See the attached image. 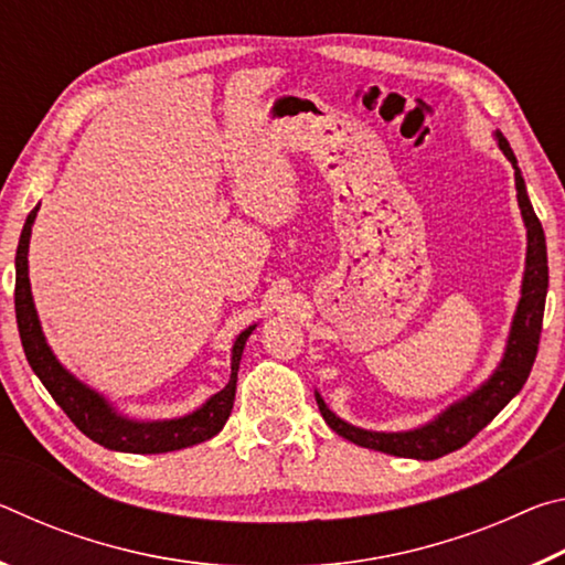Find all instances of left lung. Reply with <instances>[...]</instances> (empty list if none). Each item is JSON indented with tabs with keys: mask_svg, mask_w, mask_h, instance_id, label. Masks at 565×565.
<instances>
[{
	"mask_svg": "<svg viewBox=\"0 0 565 565\" xmlns=\"http://www.w3.org/2000/svg\"><path fill=\"white\" fill-rule=\"evenodd\" d=\"M499 147L515 169V191H519V206L523 214L525 228H529V254H525V274H523V289L521 301L515 309L509 347H505L501 366L495 374L486 381V384L463 401H458L451 408H446L441 416L431 424L414 428V431L401 434H379V431H363L341 420L337 414H331L323 404V398L317 394V404L323 420H327L331 431L347 438V441L374 448L381 454L401 456V458H418V461H434L458 448L466 446L471 438L491 424L499 416V411L509 404V401L523 388L525 379H529L535 353H539L541 329H543V309H546V291H548V256H546V236H543V226L535 216L533 206L525 194V184L519 167H515V157L511 145L505 141L501 131H495Z\"/></svg>",
	"mask_w": 565,
	"mask_h": 565,
	"instance_id": "left-lung-1",
	"label": "left lung"
}]
</instances>
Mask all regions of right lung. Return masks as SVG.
Listing matches in <instances>:
<instances>
[{
    "mask_svg": "<svg viewBox=\"0 0 565 565\" xmlns=\"http://www.w3.org/2000/svg\"><path fill=\"white\" fill-rule=\"evenodd\" d=\"M40 206L32 209L26 216V224L22 228L17 246V281H14V311H17V327L19 339L26 353V361L44 388L50 391L52 398L60 404V408L70 416L72 424L79 431L92 438L94 444L111 451H127V454H167L179 451V448L194 446L209 441V438L222 431L228 414L234 408V394H236V374L238 361H242L244 343L254 327L238 333L232 351V379L228 384L206 401L202 408L184 418L171 420H131L119 416L107 401L99 394H94L82 381H76L70 371H66L60 361L54 359L52 349L46 347L44 333L36 319L32 289H30V274H26V252H30V236L34 216Z\"/></svg>",
    "mask_w": 565,
    "mask_h": 565,
    "instance_id": "right-lung-1",
    "label": "right lung"
}]
</instances>
